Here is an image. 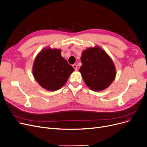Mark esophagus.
<instances>
[{"mask_svg": "<svg viewBox=\"0 0 147 147\" xmlns=\"http://www.w3.org/2000/svg\"><path fill=\"white\" fill-rule=\"evenodd\" d=\"M73 68H74V69H75L76 71L78 70V65H77L76 64H73Z\"/></svg>", "mask_w": 147, "mask_h": 147, "instance_id": "34e87169", "label": "esophagus"}]
</instances>
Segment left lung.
<instances>
[{"instance_id": "left-lung-1", "label": "left lung", "mask_w": 147, "mask_h": 147, "mask_svg": "<svg viewBox=\"0 0 147 147\" xmlns=\"http://www.w3.org/2000/svg\"><path fill=\"white\" fill-rule=\"evenodd\" d=\"M82 65L79 71L84 83L94 91L109 88L116 76L112 59L99 46L84 50L81 56Z\"/></svg>"}]
</instances>
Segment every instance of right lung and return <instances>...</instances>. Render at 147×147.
I'll return each mask as SVG.
<instances>
[{
	"label": "right lung",
	"mask_w": 147,
	"mask_h": 147,
	"mask_svg": "<svg viewBox=\"0 0 147 147\" xmlns=\"http://www.w3.org/2000/svg\"><path fill=\"white\" fill-rule=\"evenodd\" d=\"M74 68L61 56L59 49L46 47L37 54L33 65V74L43 88L55 91L66 83Z\"/></svg>",
	"instance_id": "add662e5"
}]
</instances>
